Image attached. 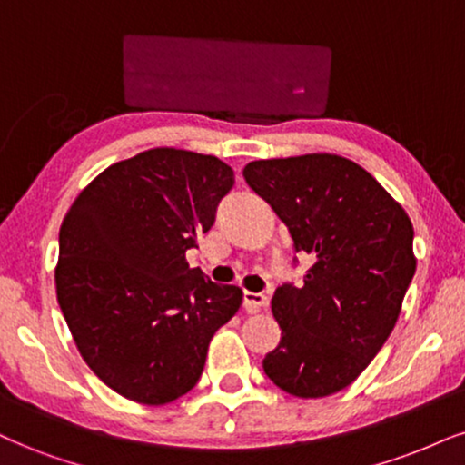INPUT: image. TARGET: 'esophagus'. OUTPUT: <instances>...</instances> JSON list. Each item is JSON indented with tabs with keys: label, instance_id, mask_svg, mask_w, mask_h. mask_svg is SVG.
<instances>
[{
	"label": "esophagus",
	"instance_id": "obj_1",
	"mask_svg": "<svg viewBox=\"0 0 465 465\" xmlns=\"http://www.w3.org/2000/svg\"><path fill=\"white\" fill-rule=\"evenodd\" d=\"M269 306V297L262 293H252V291H245L243 293V308L248 312H259L261 308Z\"/></svg>",
	"mask_w": 465,
	"mask_h": 465
}]
</instances>
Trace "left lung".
<instances>
[{
  "label": "left lung",
  "mask_w": 465,
  "mask_h": 465,
  "mask_svg": "<svg viewBox=\"0 0 465 465\" xmlns=\"http://www.w3.org/2000/svg\"><path fill=\"white\" fill-rule=\"evenodd\" d=\"M314 265L302 286L272 300L282 338L262 360L284 392L319 399L341 392L380 353L414 278L408 213L364 168L328 153L261 159L243 168Z\"/></svg>",
  "instance_id": "8db88e82"
}]
</instances>
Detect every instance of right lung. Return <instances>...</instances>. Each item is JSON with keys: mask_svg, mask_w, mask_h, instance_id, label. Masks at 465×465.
Returning <instances> with one entry per match:
<instances>
[{"mask_svg": "<svg viewBox=\"0 0 465 465\" xmlns=\"http://www.w3.org/2000/svg\"><path fill=\"white\" fill-rule=\"evenodd\" d=\"M234 174L213 154L151 148L103 170L60 228L57 303L85 364L124 399L163 405L203 375L243 291L189 269Z\"/></svg>", "mask_w": 465, "mask_h": 465, "instance_id": "1", "label": "right lung"}]
</instances>
